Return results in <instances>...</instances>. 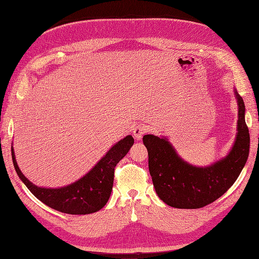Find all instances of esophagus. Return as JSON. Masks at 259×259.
<instances>
[{
	"label": "esophagus",
	"instance_id": "1",
	"mask_svg": "<svg viewBox=\"0 0 259 259\" xmlns=\"http://www.w3.org/2000/svg\"><path fill=\"white\" fill-rule=\"evenodd\" d=\"M145 133H147V126H145L144 124H139L134 130H133V134H134V137L138 140L142 139Z\"/></svg>",
	"mask_w": 259,
	"mask_h": 259
}]
</instances>
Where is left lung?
<instances>
[{
	"instance_id": "1",
	"label": "left lung",
	"mask_w": 259,
	"mask_h": 259,
	"mask_svg": "<svg viewBox=\"0 0 259 259\" xmlns=\"http://www.w3.org/2000/svg\"><path fill=\"white\" fill-rule=\"evenodd\" d=\"M239 106L238 134L232 150L207 167H197L182 160L166 138L145 135L149 171L155 192L167 205L176 208H201L216 201L238 179L249 152V133L245 106L236 92Z\"/></svg>"
}]
</instances>
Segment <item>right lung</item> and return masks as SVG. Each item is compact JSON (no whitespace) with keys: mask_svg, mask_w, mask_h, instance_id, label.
Masks as SVG:
<instances>
[{"mask_svg":"<svg viewBox=\"0 0 259 259\" xmlns=\"http://www.w3.org/2000/svg\"><path fill=\"white\" fill-rule=\"evenodd\" d=\"M134 144V138L126 136L116 143L90 173L73 183L58 189H48L33 185L19 169L12 148L14 167L19 178L36 199L45 205L61 213L71 215L92 214L103 208L108 202L113 187L114 167Z\"/></svg>","mask_w":259,"mask_h":259,"instance_id":"right-lung-1","label":"right lung"}]
</instances>
